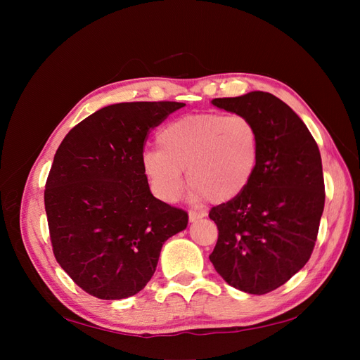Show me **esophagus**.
<instances>
[{
	"mask_svg": "<svg viewBox=\"0 0 360 360\" xmlns=\"http://www.w3.org/2000/svg\"><path fill=\"white\" fill-rule=\"evenodd\" d=\"M205 216H207L205 212H195V210H191V212H189V221H191V222H195V221H198V219H202V217H205Z\"/></svg>",
	"mask_w": 360,
	"mask_h": 360,
	"instance_id": "esophagus-1",
	"label": "esophagus"
}]
</instances>
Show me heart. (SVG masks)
I'll use <instances>...</instances> for the list:
<instances>
[{
  "label": "heart",
  "mask_w": 360,
  "mask_h": 360,
  "mask_svg": "<svg viewBox=\"0 0 360 360\" xmlns=\"http://www.w3.org/2000/svg\"><path fill=\"white\" fill-rule=\"evenodd\" d=\"M158 148L147 150L141 167L158 198L176 202L184 174L197 201L226 202L242 195L259 163L261 141L245 115L201 112L179 117L158 134Z\"/></svg>",
  "instance_id": "obj_1"
}]
</instances>
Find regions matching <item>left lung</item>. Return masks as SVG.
Segmentation results:
<instances>
[{
	"mask_svg": "<svg viewBox=\"0 0 360 360\" xmlns=\"http://www.w3.org/2000/svg\"><path fill=\"white\" fill-rule=\"evenodd\" d=\"M212 103L252 120L261 153L248 189L209 213L219 230L209 258L231 287L266 294L312 254L324 209L320 150L300 117L274 94L250 91Z\"/></svg>",
	"mask_w": 360,
	"mask_h": 360,
	"instance_id": "obj_1",
	"label": "left lung"
}]
</instances>
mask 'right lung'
<instances>
[{
  "label": "right lung",
  "instance_id": "add662e5",
  "mask_svg": "<svg viewBox=\"0 0 360 360\" xmlns=\"http://www.w3.org/2000/svg\"><path fill=\"white\" fill-rule=\"evenodd\" d=\"M180 102L105 106L63 139L49 171L45 210L53 255L76 285L103 300L143 290L160 249L188 213L153 197L141 167L150 129Z\"/></svg>",
  "mask_w": 360,
  "mask_h": 360
}]
</instances>
